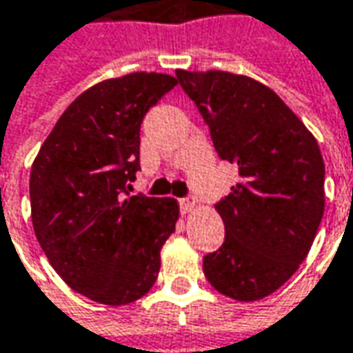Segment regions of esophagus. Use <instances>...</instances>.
Returning <instances> with one entry per match:
<instances>
[{
    "label": "esophagus",
    "mask_w": 353,
    "mask_h": 353,
    "mask_svg": "<svg viewBox=\"0 0 353 353\" xmlns=\"http://www.w3.org/2000/svg\"><path fill=\"white\" fill-rule=\"evenodd\" d=\"M193 207H195V199L193 197H183V199H179V209H181V213H191L193 211Z\"/></svg>",
    "instance_id": "34e87169"
}]
</instances>
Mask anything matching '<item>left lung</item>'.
<instances>
[{
	"label": "left lung",
	"mask_w": 353,
	"mask_h": 353,
	"mask_svg": "<svg viewBox=\"0 0 353 353\" xmlns=\"http://www.w3.org/2000/svg\"><path fill=\"white\" fill-rule=\"evenodd\" d=\"M176 78L211 130L214 150L240 176L214 205L225 242L203 258L205 277L242 303L268 297L297 272L316 236L324 213L321 148L256 79L219 70H177Z\"/></svg>",
	"instance_id": "left-lung-1"
}]
</instances>
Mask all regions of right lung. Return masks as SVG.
<instances>
[{
	"label": "right lung",
	"instance_id": "obj_1",
	"mask_svg": "<svg viewBox=\"0 0 353 353\" xmlns=\"http://www.w3.org/2000/svg\"><path fill=\"white\" fill-rule=\"evenodd\" d=\"M176 78L134 72L105 79L58 119L31 170L34 234L68 285L101 305H128L158 279L176 230V199L130 195L140 125Z\"/></svg>",
	"mask_w": 353,
	"mask_h": 353
}]
</instances>
